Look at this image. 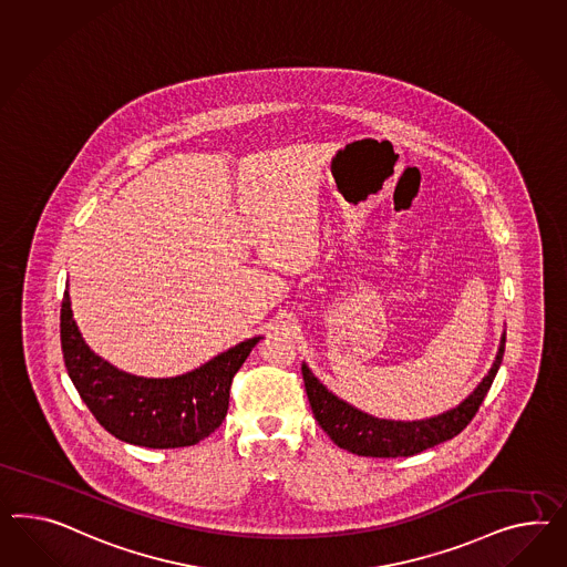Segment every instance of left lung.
<instances>
[{"mask_svg": "<svg viewBox=\"0 0 567 567\" xmlns=\"http://www.w3.org/2000/svg\"><path fill=\"white\" fill-rule=\"evenodd\" d=\"M505 351V332L499 340V349L489 373L483 382L460 402L458 406L444 411L442 414L416 419V421H394V419H380L365 413L347 400L338 399L330 392L313 373L301 365L303 382H306L307 399L311 411L320 427L330 435V440L352 454L371 456V458H399V456H414L427 447L447 442L456 437L462 429L466 427L478 406L489 392L491 383L497 375Z\"/></svg>", "mask_w": 567, "mask_h": 567, "instance_id": "8db88e82", "label": "left lung"}]
</instances>
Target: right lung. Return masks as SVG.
<instances>
[{"mask_svg":"<svg viewBox=\"0 0 567 567\" xmlns=\"http://www.w3.org/2000/svg\"><path fill=\"white\" fill-rule=\"evenodd\" d=\"M62 351L80 399L111 435L142 447H185L208 437L227 416L230 382L261 337L247 338L175 378H142L111 365L78 330L70 292L62 301Z\"/></svg>","mask_w":567,"mask_h":567,"instance_id":"1","label":"right lung"}]
</instances>
